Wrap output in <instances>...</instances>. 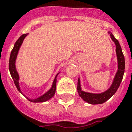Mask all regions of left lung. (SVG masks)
<instances>
[{"instance_id":"obj_1","label":"left lung","mask_w":132,"mask_h":132,"mask_svg":"<svg viewBox=\"0 0 132 132\" xmlns=\"http://www.w3.org/2000/svg\"><path fill=\"white\" fill-rule=\"evenodd\" d=\"M111 36V38L113 41L115 42L116 45V53L118 56V70L116 76L115 77L114 81H113L112 85L110 89L105 92L101 94H92L85 92L81 90L80 88V80H78V92L81 98L83 99L84 101L87 102L91 104H101L106 102L107 100L111 98L114 94L116 93V91L118 90V87L120 85V83L122 78H123L124 73H125V56L122 51V48L119 42L117 39L115 38V37L111 33H109Z\"/></svg>"}]
</instances>
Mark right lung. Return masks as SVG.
<instances>
[{"instance_id": "add662e5", "label": "right lung", "mask_w": 132, "mask_h": 132, "mask_svg": "<svg viewBox=\"0 0 132 132\" xmlns=\"http://www.w3.org/2000/svg\"><path fill=\"white\" fill-rule=\"evenodd\" d=\"M27 35H28V34H24L23 35H21L19 38V39L16 40L15 44H14V47H13L11 52L10 56V60H9V70H10V74H11L12 78V80L14 81V85L16 86V87L21 93V92L20 90V88H19V82H18L19 81V76H18V73H17L16 69H15V64H14V63H15L16 55H17V53H18V51H19V47L21 46L24 38ZM56 76L55 79H54V80L52 88L46 94H45L43 96H40V97H39L38 98H36V99H29L28 98H27V99L31 101V102H44V101H46L49 100L50 98H51L54 95L55 91H56Z\"/></svg>"}]
</instances>
